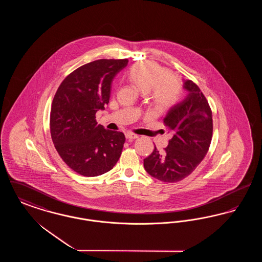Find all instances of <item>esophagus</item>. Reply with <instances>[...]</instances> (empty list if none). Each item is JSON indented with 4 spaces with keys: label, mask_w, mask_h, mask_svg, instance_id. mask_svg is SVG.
Returning <instances> with one entry per match:
<instances>
[{
    "label": "esophagus",
    "mask_w": 262,
    "mask_h": 262,
    "mask_svg": "<svg viewBox=\"0 0 262 262\" xmlns=\"http://www.w3.org/2000/svg\"><path fill=\"white\" fill-rule=\"evenodd\" d=\"M125 137H126V139H129V140H133V139H136L138 137L137 135H135V134H133V133H126L125 134Z\"/></svg>",
    "instance_id": "34e87169"
}]
</instances>
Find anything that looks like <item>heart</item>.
I'll return each instance as SVG.
<instances>
[{
  "mask_svg": "<svg viewBox=\"0 0 262 262\" xmlns=\"http://www.w3.org/2000/svg\"><path fill=\"white\" fill-rule=\"evenodd\" d=\"M126 76L139 90L148 93L157 110L173 107L183 93L182 82L156 62L135 63L126 72Z\"/></svg>",
  "mask_w": 262,
  "mask_h": 262,
  "instance_id": "b5f03b06",
  "label": "heart"
}]
</instances>
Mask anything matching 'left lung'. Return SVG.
Returning a JSON list of instances; mask_svg holds the SVG:
<instances>
[{"label": "left lung", "instance_id": "8db88e82", "mask_svg": "<svg viewBox=\"0 0 262 262\" xmlns=\"http://www.w3.org/2000/svg\"><path fill=\"white\" fill-rule=\"evenodd\" d=\"M184 81L187 97L171 108L164 119L174 136L163 152L155 146L143 160L146 172L165 183H177L191 174L211 143L213 121L208 101L194 82Z\"/></svg>", "mask_w": 262, "mask_h": 262}]
</instances>
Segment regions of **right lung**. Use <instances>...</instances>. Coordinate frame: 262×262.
<instances>
[{
	"label": "right lung",
	"mask_w": 262,
	"mask_h": 262,
	"mask_svg": "<svg viewBox=\"0 0 262 262\" xmlns=\"http://www.w3.org/2000/svg\"><path fill=\"white\" fill-rule=\"evenodd\" d=\"M127 62L101 59L85 63L62 80L54 96L51 137L62 161L77 174H105L122 154L125 135L97 125L95 114L108 105L113 78Z\"/></svg>",
	"instance_id": "add662e5"
}]
</instances>
